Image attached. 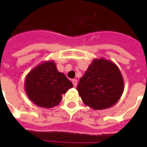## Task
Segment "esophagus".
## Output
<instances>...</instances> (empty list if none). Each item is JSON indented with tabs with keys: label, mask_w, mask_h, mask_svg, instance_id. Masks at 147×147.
<instances>
[{
	"label": "esophagus",
	"mask_w": 147,
	"mask_h": 147,
	"mask_svg": "<svg viewBox=\"0 0 147 147\" xmlns=\"http://www.w3.org/2000/svg\"><path fill=\"white\" fill-rule=\"evenodd\" d=\"M71 82H72V83H73V86L76 87V86H77V80L74 79V80H72V81H71Z\"/></svg>",
	"instance_id": "obj_1"
}]
</instances>
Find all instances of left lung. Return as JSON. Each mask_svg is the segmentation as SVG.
<instances>
[{"mask_svg": "<svg viewBox=\"0 0 147 147\" xmlns=\"http://www.w3.org/2000/svg\"><path fill=\"white\" fill-rule=\"evenodd\" d=\"M77 90L85 105L104 109L115 105L123 91L120 71L112 61L94 59L80 79Z\"/></svg>", "mask_w": 147, "mask_h": 147, "instance_id": "obj_1", "label": "left lung"}]
</instances>
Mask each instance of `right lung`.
<instances>
[{
  "label": "right lung",
  "instance_id": "add662e5",
  "mask_svg": "<svg viewBox=\"0 0 147 147\" xmlns=\"http://www.w3.org/2000/svg\"><path fill=\"white\" fill-rule=\"evenodd\" d=\"M73 86L72 83L57 69L54 61L38 65L27 74L25 90L28 98L35 105L43 108L57 105L62 94Z\"/></svg>",
  "mask_w": 147,
  "mask_h": 147
}]
</instances>
